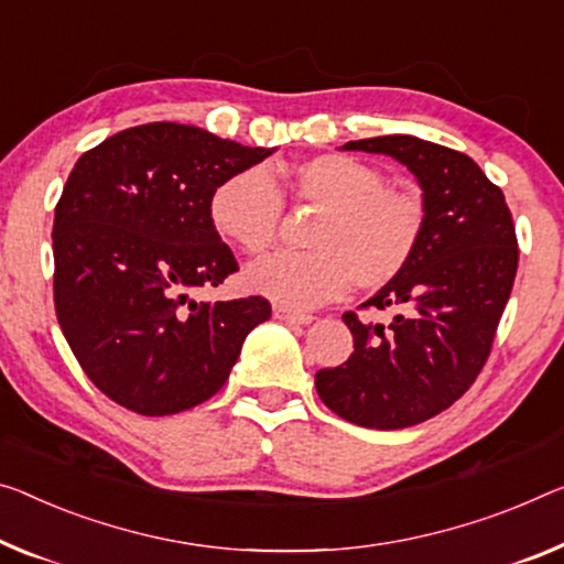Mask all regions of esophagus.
I'll list each match as a JSON object with an SVG mask.
<instances>
[{
    "mask_svg": "<svg viewBox=\"0 0 564 564\" xmlns=\"http://www.w3.org/2000/svg\"><path fill=\"white\" fill-rule=\"evenodd\" d=\"M274 317L282 319V323H290V325H310L312 315H305V312H294L290 307H282V305H274Z\"/></svg>",
    "mask_w": 564,
    "mask_h": 564,
    "instance_id": "1",
    "label": "esophagus"
}]
</instances>
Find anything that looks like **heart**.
<instances>
[{"label":"heart","mask_w":564,"mask_h":564,"mask_svg":"<svg viewBox=\"0 0 564 564\" xmlns=\"http://www.w3.org/2000/svg\"><path fill=\"white\" fill-rule=\"evenodd\" d=\"M300 204L323 209L312 224L310 252H274L245 270L247 290L290 310H310L350 288L380 290L411 264L421 245V198L391 188L383 173L350 155L323 153L288 176ZM214 229L247 254H262L282 224L280 188L264 169L221 181L209 198Z\"/></svg>","instance_id":"b5f03b06"}]
</instances>
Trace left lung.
Listing matches in <instances>:
<instances>
[{
  "label": "left lung",
  "instance_id": "8db88e82",
  "mask_svg": "<svg viewBox=\"0 0 564 564\" xmlns=\"http://www.w3.org/2000/svg\"><path fill=\"white\" fill-rule=\"evenodd\" d=\"M343 151L403 163L423 192L426 221L411 264L362 302L393 310L391 323L345 312L355 350L343 366L317 370L315 386L355 426L409 429L458 401L489 358L519 262L512 214L469 155L446 145L378 135Z\"/></svg>",
  "mask_w": 564,
  "mask_h": 564
}]
</instances>
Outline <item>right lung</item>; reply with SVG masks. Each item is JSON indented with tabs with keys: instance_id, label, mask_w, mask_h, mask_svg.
Masks as SVG:
<instances>
[{
	"instance_id": "obj_1",
	"label": "right lung",
	"mask_w": 564,
	"mask_h": 564,
	"mask_svg": "<svg viewBox=\"0 0 564 564\" xmlns=\"http://www.w3.org/2000/svg\"><path fill=\"white\" fill-rule=\"evenodd\" d=\"M204 128L145 123L77 159L55 206V312L85 376L141 415L194 409L227 383L264 297L198 302L239 270L209 216L214 188L262 163Z\"/></svg>"
}]
</instances>
